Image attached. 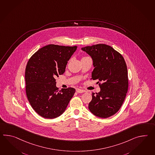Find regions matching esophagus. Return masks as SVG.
I'll return each mask as SVG.
<instances>
[{
  "label": "esophagus",
  "instance_id": "obj_1",
  "mask_svg": "<svg viewBox=\"0 0 155 155\" xmlns=\"http://www.w3.org/2000/svg\"><path fill=\"white\" fill-rule=\"evenodd\" d=\"M76 92H77V93H83V92H85L86 91H85L84 90H81V89H77V90H76Z\"/></svg>",
  "mask_w": 155,
  "mask_h": 155
}]
</instances>
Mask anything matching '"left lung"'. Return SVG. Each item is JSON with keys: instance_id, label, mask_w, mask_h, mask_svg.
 Wrapping results in <instances>:
<instances>
[{"instance_id": "8db88e82", "label": "left lung", "mask_w": 155, "mask_h": 155, "mask_svg": "<svg viewBox=\"0 0 155 155\" xmlns=\"http://www.w3.org/2000/svg\"><path fill=\"white\" fill-rule=\"evenodd\" d=\"M81 49L92 59L94 68L92 78L102 82L99 84L100 92L92 93L88 108L97 117L112 116L120 110L127 93V68L124 57L112 47L104 44Z\"/></svg>"}]
</instances>
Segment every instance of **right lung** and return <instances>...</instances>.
<instances>
[{
	"instance_id": "right-lung-1",
	"label": "right lung",
	"mask_w": 155,
	"mask_h": 155,
	"mask_svg": "<svg viewBox=\"0 0 155 155\" xmlns=\"http://www.w3.org/2000/svg\"><path fill=\"white\" fill-rule=\"evenodd\" d=\"M77 48L48 45L35 52L28 62L25 72L28 100L43 118L52 119L61 116L75 93L76 90L71 87L59 91L55 78L64 73Z\"/></svg>"
}]
</instances>
